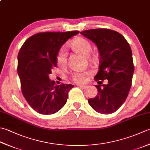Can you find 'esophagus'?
Listing matches in <instances>:
<instances>
[{
	"mask_svg": "<svg viewBox=\"0 0 150 150\" xmlns=\"http://www.w3.org/2000/svg\"><path fill=\"white\" fill-rule=\"evenodd\" d=\"M78 86H79L81 88H82V89H83V90H85V89H86L87 88H88V86H84V85H77Z\"/></svg>",
	"mask_w": 150,
	"mask_h": 150,
	"instance_id": "1",
	"label": "esophagus"
}]
</instances>
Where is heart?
I'll use <instances>...</instances> for the list:
<instances>
[{
  "label": "heart",
  "instance_id": "b5f03b06",
  "mask_svg": "<svg viewBox=\"0 0 150 150\" xmlns=\"http://www.w3.org/2000/svg\"><path fill=\"white\" fill-rule=\"evenodd\" d=\"M69 47L76 53L84 56L88 60L92 62L97 60L96 56L90 54L92 49L90 43L83 38H77L73 40L70 43ZM56 62L58 66L62 67L66 66L67 64V54L64 49L62 48L58 51L56 57ZM91 75L92 72L90 71L75 72L71 75L70 79L76 84H81L86 83Z\"/></svg>",
  "mask_w": 150,
  "mask_h": 150
}]
</instances>
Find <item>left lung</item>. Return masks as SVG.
<instances>
[{
	"mask_svg": "<svg viewBox=\"0 0 150 150\" xmlns=\"http://www.w3.org/2000/svg\"><path fill=\"white\" fill-rule=\"evenodd\" d=\"M81 34L96 44L100 55L94 77L98 92L88 99L89 105L99 113H113L125 102L131 87L134 64L131 47L122 34L110 29H91ZM106 79L108 83L102 85Z\"/></svg>",
	"mask_w": 150,
	"mask_h": 150,
	"instance_id": "obj_1",
	"label": "left lung"
}]
</instances>
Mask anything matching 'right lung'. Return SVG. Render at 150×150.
<instances>
[{
	"label": "right lung",
	"instance_id": "right-lung-1",
	"mask_svg": "<svg viewBox=\"0 0 150 150\" xmlns=\"http://www.w3.org/2000/svg\"><path fill=\"white\" fill-rule=\"evenodd\" d=\"M79 31L40 32L28 38L17 56V73L21 91L29 105L42 114H52L66 103L73 84L57 85L49 75L57 67L61 47Z\"/></svg>",
	"mask_w": 150,
	"mask_h": 150
}]
</instances>
